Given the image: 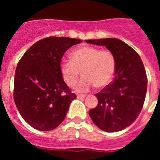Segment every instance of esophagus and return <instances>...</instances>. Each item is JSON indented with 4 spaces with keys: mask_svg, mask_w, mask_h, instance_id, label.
I'll return each mask as SVG.
<instances>
[{
    "mask_svg": "<svg viewBox=\"0 0 160 160\" xmlns=\"http://www.w3.org/2000/svg\"><path fill=\"white\" fill-rule=\"evenodd\" d=\"M77 98L78 99H82V98H86V94H78Z\"/></svg>",
    "mask_w": 160,
    "mask_h": 160,
    "instance_id": "34e87169",
    "label": "esophagus"
}]
</instances>
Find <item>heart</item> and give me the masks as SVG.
Masks as SVG:
<instances>
[{"instance_id":"1","label":"heart","mask_w":160,"mask_h":160,"mask_svg":"<svg viewBox=\"0 0 160 160\" xmlns=\"http://www.w3.org/2000/svg\"><path fill=\"white\" fill-rule=\"evenodd\" d=\"M70 60L60 63L61 75L69 87L76 85L79 70L82 78L78 84V92H86L94 87H106L111 81L115 70V58L111 51L93 46H81L70 53Z\"/></svg>"}]
</instances>
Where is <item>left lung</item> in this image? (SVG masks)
Returning a JSON list of instances; mask_svg holds the SVG:
<instances>
[{
  "instance_id": "obj_1",
  "label": "left lung",
  "mask_w": 160,
  "mask_h": 160,
  "mask_svg": "<svg viewBox=\"0 0 160 160\" xmlns=\"http://www.w3.org/2000/svg\"><path fill=\"white\" fill-rule=\"evenodd\" d=\"M86 42L106 46L115 58L114 81L95 94L98 103L95 108L90 109L89 114L102 131H122L135 122L145 101L148 78L142 60L135 50L117 38Z\"/></svg>"
}]
</instances>
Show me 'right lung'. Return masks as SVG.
I'll return each mask as SVG.
<instances>
[{
	"label": "right lung",
	"mask_w": 160,
	"mask_h": 160,
	"mask_svg": "<svg viewBox=\"0 0 160 160\" xmlns=\"http://www.w3.org/2000/svg\"><path fill=\"white\" fill-rule=\"evenodd\" d=\"M80 39L49 37L33 44L19 61L13 98L23 119L34 129H55L66 118L76 95L61 75L62 58Z\"/></svg>",
	"instance_id": "1"
}]
</instances>
